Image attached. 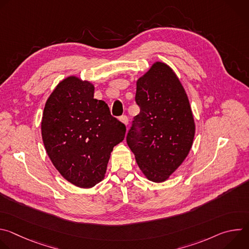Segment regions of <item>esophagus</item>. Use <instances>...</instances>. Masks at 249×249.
I'll return each instance as SVG.
<instances>
[{"label":"esophagus","instance_id":"34e87169","mask_svg":"<svg viewBox=\"0 0 249 249\" xmlns=\"http://www.w3.org/2000/svg\"><path fill=\"white\" fill-rule=\"evenodd\" d=\"M120 121H121L125 126H128V122H129V120H128V117H127L126 115L121 116V117H120Z\"/></svg>","mask_w":249,"mask_h":249}]
</instances>
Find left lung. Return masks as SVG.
Segmentation results:
<instances>
[{
  "mask_svg": "<svg viewBox=\"0 0 249 249\" xmlns=\"http://www.w3.org/2000/svg\"><path fill=\"white\" fill-rule=\"evenodd\" d=\"M135 116L126 140L151 181L167 180L188 156L195 123L186 91L173 70L156 62L137 81Z\"/></svg>",
  "mask_w": 249,
  "mask_h": 249,
  "instance_id": "1",
  "label": "left lung"
}]
</instances>
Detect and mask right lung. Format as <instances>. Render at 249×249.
Segmentation results:
<instances>
[{"mask_svg": "<svg viewBox=\"0 0 249 249\" xmlns=\"http://www.w3.org/2000/svg\"><path fill=\"white\" fill-rule=\"evenodd\" d=\"M93 93L94 86L88 81L64 79L48 97L41 121L43 144L53 165L81 188H91L104 178L110 154L126 133L125 125Z\"/></svg>", "mask_w": 249, "mask_h": 249, "instance_id": "add662e5", "label": "right lung"}]
</instances>
